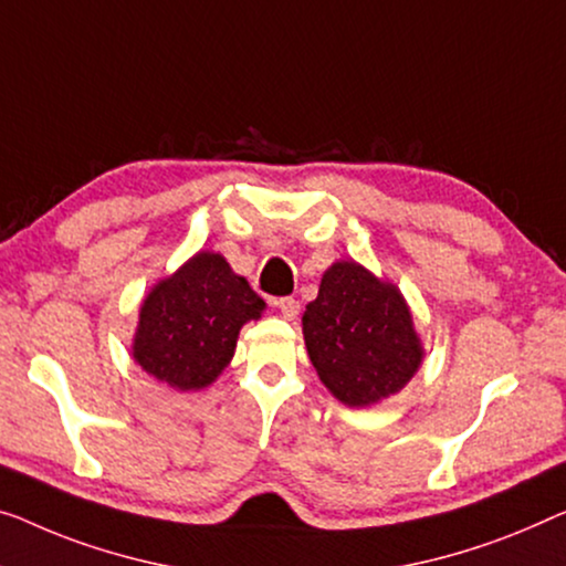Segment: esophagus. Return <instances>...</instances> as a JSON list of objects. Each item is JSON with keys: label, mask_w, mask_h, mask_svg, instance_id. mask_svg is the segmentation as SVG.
Returning a JSON list of instances; mask_svg holds the SVG:
<instances>
[{"label": "esophagus", "mask_w": 566, "mask_h": 566, "mask_svg": "<svg viewBox=\"0 0 566 566\" xmlns=\"http://www.w3.org/2000/svg\"><path fill=\"white\" fill-rule=\"evenodd\" d=\"M274 307L282 312L284 319H294V317L300 315V302L294 300V297H280V300H274Z\"/></svg>", "instance_id": "obj_1"}]
</instances>
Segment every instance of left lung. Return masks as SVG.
Wrapping results in <instances>:
<instances>
[{
  "mask_svg": "<svg viewBox=\"0 0 566 566\" xmlns=\"http://www.w3.org/2000/svg\"><path fill=\"white\" fill-rule=\"evenodd\" d=\"M302 333L319 381L348 407H368L403 389L421 364L401 292L356 261H337L323 274Z\"/></svg>",
  "mask_w": 566,
  "mask_h": 566,
  "instance_id": "8db88e82",
  "label": "left lung"
}]
</instances>
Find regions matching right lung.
<instances>
[{
	"label": "right lung",
	"mask_w": 566,
	"mask_h": 566,
	"mask_svg": "<svg viewBox=\"0 0 566 566\" xmlns=\"http://www.w3.org/2000/svg\"><path fill=\"white\" fill-rule=\"evenodd\" d=\"M264 300L221 254L200 251L149 292L139 312L134 360L172 389H202L229 366L243 323Z\"/></svg>",
	"instance_id": "right-lung-1"
}]
</instances>
